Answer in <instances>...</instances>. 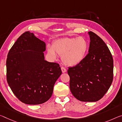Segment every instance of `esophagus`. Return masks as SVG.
Listing matches in <instances>:
<instances>
[{
	"mask_svg": "<svg viewBox=\"0 0 122 122\" xmlns=\"http://www.w3.org/2000/svg\"><path fill=\"white\" fill-rule=\"evenodd\" d=\"M61 68L62 72V73H65V72H66V71H67L66 69L65 68H64V67H62Z\"/></svg>",
	"mask_w": 122,
	"mask_h": 122,
	"instance_id": "esophagus-1",
	"label": "esophagus"
}]
</instances>
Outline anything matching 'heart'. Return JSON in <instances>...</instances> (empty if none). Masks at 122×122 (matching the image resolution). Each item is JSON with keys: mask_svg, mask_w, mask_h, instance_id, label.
Here are the masks:
<instances>
[{"mask_svg": "<svg viewBox=\"0 0 122 122\" xmlns=\"http://www.w3.org/2000/svg\"><path fill=\"white\" fill-rule=\"evenodd\" d=\"M88 47L87 41L82 37H65L55 41L52 47H48V53L54 59L62 56L65 65L75 66L85 59Z\"/></svg>", "mask_w": 122, "mask_h": 122, "instance_id": "b5f03b06", "label": "heart"}]
</instances>
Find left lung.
<instances>
[{
    "label": "left lung",
    "mask_w": 122,
    "mask_h": 122,
    "mask_svg": "<svg viewBox=\"0 0 122 122\" xmlns=\"http://www.w3.org/2000/svg\"><path fill=\"white\" fill-rule=\"evenodd\" d=\"M88 35V54L79 64L69 67L67 72L73 96L81 102H94L103 98L112 82L113 60L103 40L92 31Z\"/></svg>",
    "instance_id": "8db88e82"
}]
</instances>
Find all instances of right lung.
<instances>
[{
  "label": "right lung",
  "mask_w": 122,
  "mask_h": 122,
  "mask_svg": "<svg viewBox=\"0 0 122 122\" xmlns=\"http://www.w3.org/2000/svg\"><path fill=\"white\" fill-rule=\"evenodd\" d=\"M45 51L44 42L26 31L7 54V81L13 94L23 103L37 105L48 101L62 74L58 63L44 60Z\"/></svg>",
  "instance_id": "add662e5"
}]
</instances>
